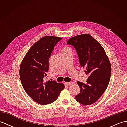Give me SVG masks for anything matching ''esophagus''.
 Instances as JSON below:
<instances>
[{"label":"esophagus","mask_w":127,"mask_h":127,"mask_svg":"<svg viewBox=\"0 0 127 127\" xmlns=\"http://www.w3.org/2000/svg\"><path fill=\"white\" fill-rule=\"evenodd\" d=\"M64 83H65V85H66L69 86V85H72L73 82H64Z\"/></svg>","instance_id":"obj_1"}]
</instances>
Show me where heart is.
Segmentation results:
<instances>
[{
  "mask_svg": "<svg viewBox=\"0 0 127 127\" xmlns=\"http://www.w3.org/2000/svg\"><path fill=\"white\" fill-rule=\"evenodd\" d=\"M64 51H71V49L69 47H66L64 49Z\"/></svg>",
  "mask_w": 127,
  "mask_h": 127,
  "instance_id": "heart-1",
  "label": "heart"
}]
</instances>
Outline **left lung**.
<instances>
[{"label":"left lung","mask_w":127,"mask_h":127,"mask_svg":"<svg viewBox=\"0 0 127 127\" xmlns=\"http://www.w3.org/2000/svg\"><path fill=\"white\" fill-rule=\"evenodd\" d=\"M67 44L76 49L80 65L86 68L85 72L88 75L86 83L77 82L80 92L75 96V99L83 105L94 103L109 84L112 73L109 59L102 46L89 34L73 36Z\"/></svg>","instance_id":"left-lung-1"}]
</instances>
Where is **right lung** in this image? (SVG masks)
<instances>
[{
	"instance_id": "obj_1",
	"label": "right lung",
	"mask_w": 127,
	"mask_h": 127,
	"mask_svg": "<svg viewBox=\"0 0 127 127\" xmlns=\"http://www.w3.org/2000/svg\"><path fill=\"white\" fill-rule=\"evenodd\" d=\"M60 40L54 36L42 37L30 48L20 64V78L24 90L40 104L53 102L64 88L63 83L44 80L49 69V58Z\"/></svg>"
}]
</instances>
